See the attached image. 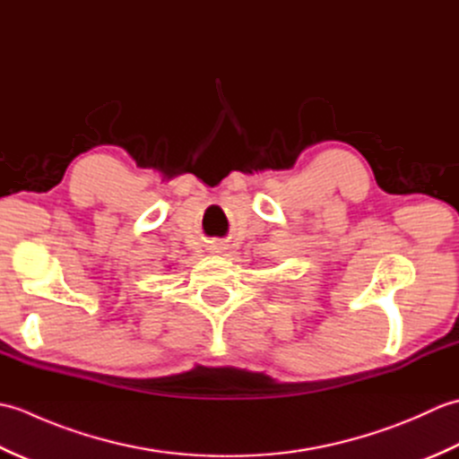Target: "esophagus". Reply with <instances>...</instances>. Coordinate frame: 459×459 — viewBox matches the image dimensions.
Listing matches in <instances>:
<instances>
[{"instance_id":"obj_1","label":"esophagus","mask_w":459,"mask_h":459,"mask_svg":"<svg viewBox=\"0 0 459 459\" xmlns=\"http://www.w3.org/2000/svg\"><path fill=\"white\" fill-rule=\"evenodd\" d=\"M222 248H224V247L221 245V242H214V245L211 247V250H212V252H221Z\"/></svg>"}]
</instances>
